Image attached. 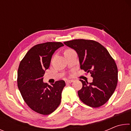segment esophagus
Listing matches in <instances>:
<instances>
[{"label": "esophagus", "instance_id": "34e87169", "mask_svg": "<svg viewBox=\"0 0 131 131\" xmlns=\"http://www.w3.org/2000/svg\"><path fill=\"white\" fill-rule=\"evenodd\" d=\"M72 82H73V80H65V83L66 84L71 83H72Z\"/></svg>", "mask_w": 131, "mask_h": 131}]
</instances>
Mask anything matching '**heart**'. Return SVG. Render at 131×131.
Wrapping results in <instances>:
<instances>
[{
  "label": "heart",
  "mask_w": 131,
  "mask_h": 131,
  "mask_svg": "<svg viewBox=\"0 0 131 131\" xmlns=\"http://www.w3.org/2000/svg\"><path fill=\"white\" fill-rule=\"evenodd\" d=\"M71 50H70V49H69V50H66V51H65V52H68V51H71Z\"/></svg>",
  "instance_id": "heart-1"
}]
</instances>
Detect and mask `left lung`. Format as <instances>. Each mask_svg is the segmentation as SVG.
<instances>
[{
	"label": "left lung",
	"instance_id": "left-lung-1",
	"mask_svg": "<svg viewBox=\"0 0 131 131\" xmlns=\"http://www.w3.org/2000/svg\"><path fill=\"white\" fill-rule=\"evenodd\" d=\"M63 43L76 51L81 69L93 77L92 83L80 80L83 87L78 91L79 98L90 107L102 106L117 87L118 69L114 60L107 49L97 41L76 39Z\"/></svg>",
	"mask_w": 131,
	"mask_h": 131
}]
</instances>
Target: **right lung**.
Wrapping results in <instances>:
<instances>
[{"label": "right lung", "instance_id": "add662e5", "mask_svg": "<svg viewBox=\"0 0 131 131\" xmlns=\"http://www.w3.org/2000/svg\"><path fill=\"white\" fill-rule=\"evenodd\" d=\"M64 45L61 42L37 44L28 51L18 70V87L24 101L31 109L48 115L58 107L65 82L59 80L48 85L43 82L52 55Z\"/></svg>", "mask_w": 131, "mask_h": 131}]
</instances>
